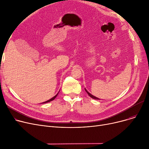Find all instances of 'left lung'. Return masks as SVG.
<instances>
[{"label":"left lung","mask_w":149,"mask_h":149,"mask_svg":"<svg viewBox=\"0 0 149 149\" xmlns=\"http://www.w3.org/2000/svg\"><path fill=\"white\" fill-rule=\"evenodd\" d=\"M84 89H85V91H86V92L87 93H88V94L91 97V98H92L93 99H95V100H100V98H97V97H95V96H93V95H92L91 93H90L86 89V88H84Z\"/></svg>","instance_id":"obj_1"}]
</instances>
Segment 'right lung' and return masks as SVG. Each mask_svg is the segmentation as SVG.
Here are the masks:
<instances>
[{"label": "right lung", "instance_id": "right-lung-1", "mask_svg": "<svg viewBox=\"0 0 149 149\" xmlns=\"http://www.w3.org/2000/svg\"><path fill=\"white\" fill-rule=\"evenodd\" d=\"M58 92L57 93V94L56 95H55L54 97H53L52 98H51L50 100H48V101H45V102H43V103H48V102H50V101H52V100H54L55 98H56V97L57 96V95L58 94Z\"/></svg>", "mask_w": 149, "mask_h": 149}]
</instances>
